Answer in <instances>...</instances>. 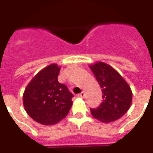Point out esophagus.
Here are the masks:
<instances>
[{"instance_id": "esophagus-1", "label": "esophagus", "mask_w": 153, "mask_h": 153, "mask_svg": "<svg viewBox=\"0 0 153 153\" xmlns=\"http://www.w3.org/2000/svg\"><path fill=\"white\" fill-rule=\"evenodd\" d=\"M77 97H79V98H83V97H84V92H83V91H82L81 93L78 94V95H77Z\"/></svg>"}]
</instances>
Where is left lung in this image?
<instances>
[{"label":"left lung","instance_id":"left-lung-1","mask_svg":"<svg viewBox=\"0 0 153 153\" xmlns=\"http://www.w3.org/2000/svg\"><path fill=\"white\" fill-rule=\"evenodd\" d=\"M102 88V103L91 108L96 119L104 123H113L128 111L132 102V91L127 82L111 65L98 62L89 65Z\"/></svg>","mask_w":153,"mask_h":153}]
</instances>
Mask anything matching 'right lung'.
I'll use <instances>...</instances> for the list:
<instances>
[{
    "label": "right lung",
    "instance_id": "right-lung-1",
    "mask_svg": "<svg viewBox=\"0 0 153 153\" xmlns=\"http://www.w3.org/2000/svg\"><path fill=\"white\" fill-rule=\"evenodd\" d=\"M61 67L51 64L36 74L23 92L27 114L42 125H55L66 117L74 97L65 84L57 80Z\"/></svg>",
    "mask_w": 153,
    "mask_h": 153
}]
</instances>
